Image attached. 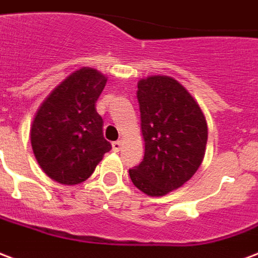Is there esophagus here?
Returning a JSON list of instances; mask_svg holds the SVG:
<instances>
[{"mask_svg": "<svg viewBox=\"0 0 258 258\" xmlns=\"http://www.w3.org/2000/svg\"><path fill=\"white\" fill-rule=\"evenodd\" d=\"M122 148V143L121 141H114L113 143V151L114 152H119Z\"/></svg>", "mask_w": 258, "mask_h": 258, "instance_id": "34e87169", "label": "esophagus"}]
</instances>
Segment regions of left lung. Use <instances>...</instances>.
<instances>
[{"mask_svg": "<svg viewBox=\"0 0 258 258\" xmlns=\"http://www.w3.org/2000/svg\"><path fill=\"white\" fill-rule=\"evenodd\" d=\"M137 88L145 152L129 175L145 195L159 197L181 187L200 167L207 121L193 96L171 77H147Z\"/></svg>", "mask_w": 258, "mask_h": 258, "instance_id": "left-lung-1", "label": "left lung"}]
</instances>
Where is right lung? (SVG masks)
Segmentation results:
<instances>
[{"label":"right lung","instance_id":"obj_1","mask_svg":"<svg viewBox=\"0 0 258 258\" xmlns=\"http://www.w3.org/2000/svg\"><path fill=\"white\" fill-rule=\"evenodd\" d=\"M107 79L83 68L54 88L35 115L31 144L44 173L63 185L91 177L111 144L103 136V119L95 103Z\"/></svg>","mask_w":258,"mask_h":258}]
</instances>
